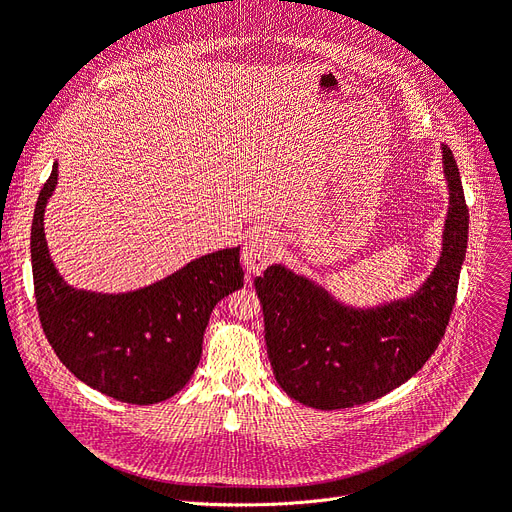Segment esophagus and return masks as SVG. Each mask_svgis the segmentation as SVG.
Returning a JSON list of instances; mask_svg holds the SVG:
<instances>
[{
    "mask_svg": "<svg viewBox=\"0 0 512 512\" xmlns=\"http://www.w3.org/2000/svg\"><path fill=\"white\" fill-rule=\"evenodd\" d=\"M278 247V236L270 230H255L249 234L247 242L242 247V263L249 272H261L265 265H268L274 259Z\"/></svg>",
    "mask_w": 512,
    "mask_h": 512,
    "instance_id": "1",
    "label": "esophagus"
}]
</instances>
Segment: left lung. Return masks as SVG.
Masks as SVG:
<instances>
[{"label": "left lung", "instance_id": "1", "mask_svg": "<svg viewBox=\"0 0 512 512\" xmlns=\"http://www.w3.org/2000/svg\"><path fill=\"white\" fill-rule=\"evenodd\" d=\"M443 171L450 186L443 251L414 297L351 309L282 265L255 278L274 376L297 402L318 410L374 402L414 376L441 343L469 242V207L448 146Z\"/></svg>", "mask_w": 512, "mask_h": 512}]
</instances>
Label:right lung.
I'll return each instance as SVG.
<instances>
[{
    "label": "right lung",
    "instance_id": "add662e5",
    "mask_svg": "<svg viewBox=\"0 0 512 512\" xmlns=\"http://www.w3.org/2000/svg\"><path fill=\"white\" fill-rule=\"evenodd\" d=\"M58 180L54 165L31 226L37 314L58 360L77 379L125 404L175 395L198 366L213 307L242 286L240 249H224L127 295L75 291L58 276L43 234V209Z\"/></svg>",
    "mask_w": 512,
    "mask_h": 512
}]
</instances>
